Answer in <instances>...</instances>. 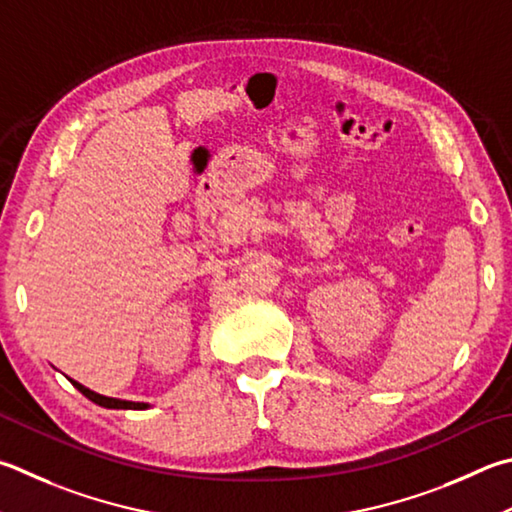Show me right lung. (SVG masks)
Segmentation results:
<instances>
[{"instance_id":"obj_1","label":"right lung","mask_w":512,"mask_h":512,"mask_svg":"<svg viewBox=\"0 0 512 512\" xmlns=\"http://www.w3.org/2000/svg\"><path fill=\"white\" fill-rule=\"evenodd\" d=\"M73 385H76L78 392L85 394L89 401H94L100 407H109V410H145L147 403H132V401H120V398H109V396H100L96 392H91L85 385L76 383V380H71Z\"/></svg>"}]
</instances>
